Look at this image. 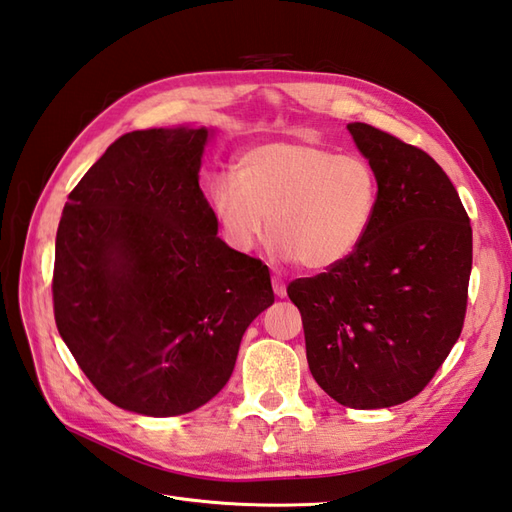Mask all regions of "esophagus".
Wrapping results in <instances>:
<instances>
[{"label": "esophagus", "instance_id": "esophagus-1", "mask_svg": "<svg viewBox=\"0 0 512 512\" xmlns=\"http://www.w3.org/2000/svg\"><path fill=\"white\" fill-rule=\"evenodd\" d=\"M272 290H274V294H277L279 298L287 296V287H285V283L279 277H272Z\"/></svg>", "mask_w": 512, "mask_h": 512}]
</instances>
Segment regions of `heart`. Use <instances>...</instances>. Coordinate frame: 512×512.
<instances>
[{"instance_id": "1", "label": "heart", "mask_w": 512, "mask_h": 512, "mask_svg": "<svg viewBox=\"0 0 512 512\" xmlns=\"http://www.w3.org/2000/svg\"><path fill=\"white\" fill-rule=\"evenodd\" d=\"M209 196L231 246L251 251L268 225L283 259L329 270L355 255L368 235L378 177L359 155L279 140L248 149L238 175H218Z\"/></svg>"}]
</instances>
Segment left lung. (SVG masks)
<instances>
[{"mask_svg":"<svg viewBox=\"0 0 512 512\" xmlns=\"http://www.w3.org/2000/svg\"><path fill=\"white\" fill-rule=\"evenodd\" d=\"M348 131L378 177L374 222L355 255L287 296L316 383L350 409H385L415 398L463 331L471 225L428 153L365 123Z\"/></svg>","mask_w":512,"mask_h":512,"instance_id":"1","label":"left lung"}]
</instances>
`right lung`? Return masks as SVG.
Returning <instances> with one entry per match:
<instances>
[{"instance_id": "obj_1", "label": "right lung", "mask_w": 512, "mask_h": 512, "mask_svg": "<svg viewBox=\"0 0 512 512\" xmlns=\"http://www.w3.org/2000/svg\"><path fill=\"white\" fill-rule=\"evenodd\" d=\"M209 136L129 131L62 209L58 333L101 396L131 413L183 415L212 400L248 324L274 303L268 266L218 238L199 188Z\"/></svg>"}]
</instances>
